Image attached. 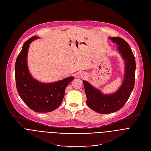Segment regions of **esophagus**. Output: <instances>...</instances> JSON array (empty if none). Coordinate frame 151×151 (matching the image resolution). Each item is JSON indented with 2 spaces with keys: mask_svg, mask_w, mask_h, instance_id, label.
Listing matches in <instances>:
<instances>
[{
  "mask_svg": "<svg viewBox=\"0 0 151 151\" xmlns=\"http://www.w3.org/2000/svg\"><path fill=\"white\" fill-rule=\"evenodd\" d=\"M79 76H80L81 78H84L85 76H86V74L84 72H82V73H80L79 75Z\"/></svg>",
  "mask_w": 151,
  "mask_h": 151,
  "instance_id": "1",
  "label": "esophagus"
}]
</instances>
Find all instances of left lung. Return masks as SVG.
<instances>
[{
  "label": "left lung",
  "instance_id": "obj_1",
  "mask_svg": "<svg viewBox=\"0 0 151 151\" xmlns=\"http://www.w3.org/2000/svg\"><path fill=\"white\" fill-rule=\"evenodd\" d=\"M116 43L117 50L124 63V74L122 84L115 92L110 94L102 93L88 82L83 80L87 106L97 113L109 114L121 109L127 102L132 92L135 84V59L129 44L121 37H109Z\"/></svg>",
  "mask_w": 151,
  "mask_h": 151
}]
</instances>
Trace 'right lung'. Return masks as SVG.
<instances>
[{
  "instance_id": "right-lung-1",
  "label": "right lung",
  "mask_w": 151,
  "mask_h": 151,
  "mask_svg": "<svg viewBox=\"0 0 151 151\" xmlns=\"http://www.w3.org/2000/svg\"><path fill=\"white\" fill-rule=\"evenodd\" d=\"M37 36L23 45L15 64V78L17 92L27 106L36 112H50L57 109L63 102L65 88L74 79L73 76L50 83H41L29 73L27 55L29 44L39 39Z\"/></svg>"
}]
</instances>
